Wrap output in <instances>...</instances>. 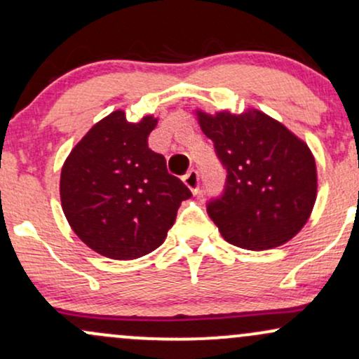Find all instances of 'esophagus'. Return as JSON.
Listing matches in <instances>:
<instances>
[{
    "mask_svg": "<svg viewBox=\"0 0 359 359\" xmlns=\"http://www.w3.org/2000/svg\"><path fill=\"white\" fill-rule=\"evenodd\" d=\"M184 184L187 185V189H191L192 194L199 192V172L191 170L184 175Z\"/></svg>",
    "mask_w": 359,
    "mask_h": 359,
    "instance_id": "esophagus-1",
    "label": "esophagus"
}]
</instances>
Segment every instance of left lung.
<instances>
[{
    "label": "left lung",
    "instance_id": "8db88e82",
    "mask_svg": "<svg viewBox=\"0 0 359 359\" xmlns=\"http://www.w3.org/2000/svg\"><path fill=\"white\" fill-rule=\"evenodd\" d=\"M196 116L228 170L222 197L208 204L221 236L253 251L290 241L317 199L316 158L307 143L259 109H196Z\"/></svg>",
    "mask_w": 359,
    "mask_h": 359
}]
</instances>
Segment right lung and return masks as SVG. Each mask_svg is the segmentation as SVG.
Returning a JSON list of instances; mask_svg holds the SVG:
<instances>
[{
	"label": "right lung",
	"mask_w": 359,
	"mask_h": 359,
	"mask_svg": "<svg viewBox=\"0 0 359 359\" xmlns=\"http://www.w3.org/2000/svg\"><path fill=\"white\" fill-rule=\"evenodd\" d=\"M154 114L131 123L123 109L97 121L72 148L60 172V203L72 231L111 259L158 248L177 209L192 196L148 148Z\"/></svg>",
	"instance_id": "right-lung-1"
}]
</instances>
